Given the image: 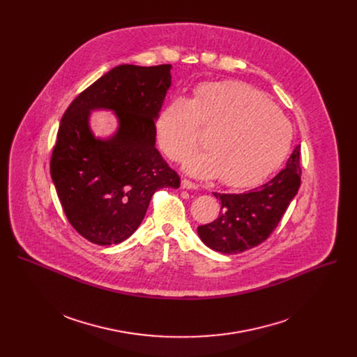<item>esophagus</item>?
<instances>
[{
    "label": "esophagus",
    "instance_id": "34e87169",
    "mask_svg": "<svg viewBox=\"0 0 357 357\" xmlns=\"http://www.w3.org/2000/svg\"><path fill=\"white\" fill-rule=\"evenodd\" d=\"M181 186H182L183 189H196V188H197L196 183H193V182H190V181H188V179H183L182 183H181Z\"/></svg>",
    "mask_w": 357,
    "mask_h": 357
}]
</instances>
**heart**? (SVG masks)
Returning <instances> with one entry per match:
<instances>
[{"instance_id": "1", "label": "heart", "mask_w": 357, "mask_h": 357, "mask_svg": "<svg viewBox=\"0 0 357 357\" xmlns=\"http://www.w3.org/2000/svg\"><path fill=\"white\" fill-rule=\"evenodd\" d=\"M199 126L211 131L205 154L185 169L197 178H218L230 188L260 183L288 155L291 123L259 90L236 80L199 84L193 97H175L164 106L155 134L165 155L182 161L199 146Z\"/></svg>"}]
</instances>
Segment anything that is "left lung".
<instances>
[{"label": "left lung", "mask_w": 357, "mask_h": 357, "mask_svg": "<svg viewBox=\"0 0 357 357\" xmlns=\"http://www.w3.org/2000/svg\"><path fill=\"white\" fill-rule=\"evenodd\" d=\"M301 145L287 167L267 183L245 193H213L222 203L219 218L197 227L200 240L223 254H237L259 245L273 233L301 185Z\"/></svg>", "instance_id": "obj_1"}]
</instances>
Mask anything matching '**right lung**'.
Wrapping results in <instances>:
<instances>
[{"label":"right lung","mask_w":357,"mask_h":357,"mask_svg":"<svg viewBox=\"0 0 357 357\" xmlns=\"http://www.w3.org/2000/svg\"><path fill=\"white\" fill-rule=\"evenodd\" d=\"M171 65H120L82 91L65 112L50 176L69 223L89 241L112 245L141 225L152 195L181 178L155 148V121L171 87ZM114 112L116 132L96 137L89 114Z\"/></svg>","instance_id":"right-lung-1"}]
</instances>
